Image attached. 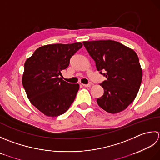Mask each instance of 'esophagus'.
Instances as JSON below:
<instances>
[{
    "label": "esophagus",
    "instance_id": "34e87169",
    "mask_svg": "<svg viewBox=\"0 0 160 160\" xmlns=\"http://www.w3.org/2000/svg\"><path fill=\"white\" fill-rule=\"evenodd\" d=\"M83 86H84V87H86V88H88V87H90V86H91V84H82Z\"/></svg>",
    "mask_w": 160,
    "mask_h": 160
}]
</instances>
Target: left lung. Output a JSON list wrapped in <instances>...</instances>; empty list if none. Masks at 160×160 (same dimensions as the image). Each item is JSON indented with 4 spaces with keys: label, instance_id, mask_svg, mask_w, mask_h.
I'll list each match as a JSON object with an SVG mask.
<instances>
[{
    "label": "left lung",
    "instance_id": "left-lung-1",
    "mask_svg": "<svg viewBox=\"0 0 160 160\" xmlns=\"http://www.w3.org/2000/svg\"><path fill=\"white\" fill-rule=\"evenodd\" d=\"M83 43L95 61L97 70L107 79L100 84L104 93L97 99V103L109 113L123 111L135 99L142 83V70L138 55L132 49L112 40Z\"/></svg>",
    "mask_w": 160,
    "mask_h": 160
}]
</instances>
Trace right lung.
Here are the masks:
<instances>
[{
    "label": "right lung",
    "mask_w": 160,
    "mask_h": 160,
    "mask_svg": "<svg viewBox=\"0 0 160 160\" xmlns=\"http://www.w3.org/2000/svg\"><path fill=\"white\" fill-rule=\"evenodd\" d=\"M82 46L79 42L43 45L26 60L22 86L31 103L45 115H61L73 103L79 85L63 81L61 72Z\"/></svg>",
    "instance_id": "obj_1"
}]
</instances>
